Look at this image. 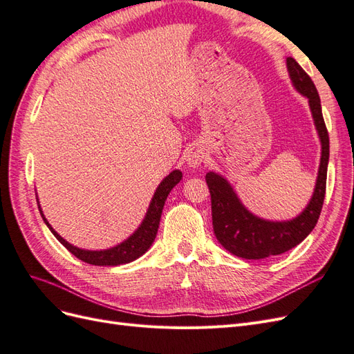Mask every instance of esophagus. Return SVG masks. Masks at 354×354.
<instances>
[{
  "label": "esophagus",
  "instance_id": "esophagus-1",
  "mask_svg": "<svg viewBox=\"0 0 354 354\" xmlns=\"http://www.w3.org/2000/svg\"><path fill=\"white\" fill-rule=\"evenodd\" d=\"M203 159H205V153L202 152V149H199L196 146H192V147L186 149V162L189 167L199 168L201 164L203 162Z\"/></svg>",
  "mask_w": 354,
  "mask_h": 354
}]
</instances>
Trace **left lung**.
<instances>
[{
    "instance_id": "obj_1",
    "label": "left lung",
    "mask_w": 354,
    "mask_h": 354,
    "mask_svg": "<svg viewBox=\"0 0 354 354\" xmlns=\"http://www.w3.org/2000/svg\"><path fill=\"white\" fill-rule=\"evenodd\" d=\"M286 68L294 88L308 99L319 140L322 145L316 186L307 207L292 220H264L245 208L236 192L223 176L214 171H209L205 176L211 195L212 227L216 238L229 252L246 260H260L270 255H279L301 243L315 229L325 199L329 136L324 121L319 93L312 78L298 65L295 59L288 57Z\"/></svg>"
}]
</instances>
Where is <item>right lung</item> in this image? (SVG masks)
Instances as JSON below:
<instances>
[{"mask_svg":"<svg viewBox=\"0 0 354 354\" xmlns=\"http://www.w3.org/2000/svg\"><path fill=\"white\" fill-rule=\"evenodd\" d=\"M183 178V174H181L180 169H174L173 173H169L160 185L156 187V192L153 194V198L149 203V208L146 216L142 221L138 229L131 234L130 238L125 239L124 242H121L120 245L112 246L109 250H100V251H90V250H81L78 246H73L72 243H69L68 241L63 239L60 234L53 229L47 218L44 217V214L39 208V212L42 216V220L47 224V227L51 230V233L55 234L56 239L65 246V248L72 252L77 259L93 264V266H120V264H127L131 263L134 260H137L138 257H142L151 245L153 243L156 233H158V227H159V220H160V214H162L164 205L167 196L169 195V192L173 190V187L178 183V181ZM39 203V202H38Z\"/></svg>","mask_w":354,"mask_h":354,"instance_id":"add662e5","label":"right lung"}]
</instances>
